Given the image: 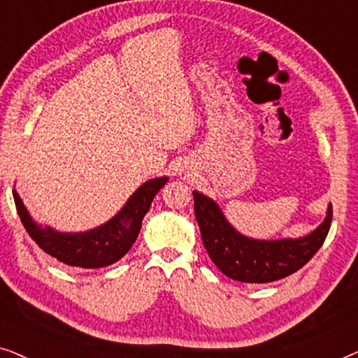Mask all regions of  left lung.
<instances>
[{
    "label": "left lung",
    "instance_id": "left-lung-1",
    "mask_svg": "<svg viewBox=\"0 0 358 358\" xmlns=\"http://www.w3.org/2000/svg\"><path fill=\"white\" fill-rule=\"evenodd\" d=\"M194 210L203 246L210 259L224 275L238 282L268 283L300 271L317 252L329 233L332 205L315 231L303 238L252 239L238 233L217 202L194 190Z\"/></svg>",
    "mask_w": 358,
    "mask_h": 358
}]
</instances>
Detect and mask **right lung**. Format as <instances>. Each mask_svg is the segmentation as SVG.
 <instances>
[{"label":"right lung","mask_w":358,"mask_h":358,"mask_svg":"<svg viewBox=\"0 0 358 358\" xmlns=\"http://www.w3.org/2000/svg\"><path fill=\"white\" fill-rule=\"evenodd\" d=\"M166 182V176L146 180L131 194L115 217L101 227L83 233H60L50 227H42L29 215L16 189L13 190V197L24 228L38 248L66 266L99 268L117 262L134 246L143 217L148 213L155 195L164 187Z\"/></svg>","instance_id":"1"}]
</instances>
